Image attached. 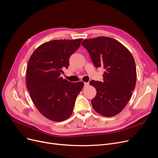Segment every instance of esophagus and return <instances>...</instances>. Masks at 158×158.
<instances>
[{"label": "esophagus", "instance_id": "34e87169", "mask_svg": "<svg viewBox=\"0 0 158 158\" xmlns=\"http://www.w3.org/2000/svg\"><path fill=\"white\" fill-rule=\"evenodd\" d=\"M89 86V83H84V86L87 87Z\"/></svg>", "mask_w": 158, "mask_h": 158}]
</instances>
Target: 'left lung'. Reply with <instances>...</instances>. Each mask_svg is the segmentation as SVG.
<instances>
[{
  "mask_svg": "<svg viewBox=\"0 0 158 158\" xmlns=\"http://www.w3.org/2000/svg\"><path fill=\"white\" fill-rule=\"evenodd\" d=\"M95 68L102 67L103 81L90 82L97 90L92 99L95 110L105 117L120 113L134 90L136 68L131 53L119 41L107 37L84 40L81 43Z\"/></svg>",
  "mask_w": 158,
  "mask_h": 158,
  "instance_id": "left-lung-1",
  "label": "left lung"
}]
</instances>
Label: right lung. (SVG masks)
<instances>
[{
	"instance_id": "right-lung-1",
	"label": "right lung",
	"mask_w": 158,
	"mask_h": 158,
	"mask_svg": "<svg viewBox=\"0 0 158 158\" xmlns=\"http://www.w3.org/2000/svg\"><path fill=\"white\" fill-rule=\"evenodd\" d=\"M83 39L53 40L39 46L31 56L26 68V85L38 110L45 118L63 121L72 115L83 82L72 83L60 77L69 59Z\"/></svg>"
}]
</instances>
